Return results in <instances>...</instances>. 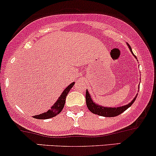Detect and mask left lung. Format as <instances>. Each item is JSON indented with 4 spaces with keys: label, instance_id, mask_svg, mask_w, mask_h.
<instances>
[{
    "label": "left lung",
    "instance_id": "1",
    "mask_svg": "<svg viewBox=\"0 0 156 156\" xmlns=\"http://www.w3.org/2000/svg\"><path fill=\"white\" fill-rule=\"evenodd\" d=\"M127 45H128L129 48H130L131 53H132L134 57L136 58V56H135L134 54L133 53L132 48H131L130 45L127 44ZM137 95H136V97H137ZM136 97H135L132 100V101L129 103V104L122 107H119V108H106V107H102L101 105L100 106L99 105H97L92 100L91 97H90V94H89L87 90H86V94H85V99H86V105L87 108H88V110L91 112V113L101 116L113 117L119 116L121 113H123L124 111H125L127 108H130V107L133 105V103L134 102L135 100H136Z\"/></svg>",
    "mask_w": 156,
    "mask_h": 156
}]
</instances>
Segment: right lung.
Listing matches in <instances>:
<instances>
[{"label":"right lung","mask_w":156,"mask_h":156,"mask_svg":"<svg viewBox=\"0 0 156 156\" xmlns=\"http://www.w3.org/2000/svg\"><path fill=\"white\" fill-rule=\"evenodd\" d=\"M73 85H74V83H71L69 86L65 89L63 92H62V94L60 95V97L58 98V99H57V101L55 103V105H52L51 108L50 110H48V111L45 112V113H43L40 115H36V116H34L33 117H34V119H47L52 118V117H55L57 116V114H59V113L62 111V110L63 109L65 102H66V98L67 97L70 90L72 88Z\"/></svg>","instance_id":"obj_1"}]
</instances>
